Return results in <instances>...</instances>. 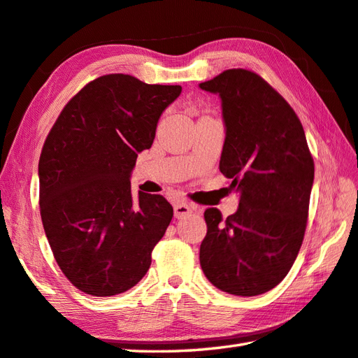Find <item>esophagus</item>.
<instances>
[{
	"label": "esophagus",
	"mask_w": 358,
	"mask_h": 358,
	"mask_svg": "<svg viewBox=\"0 0 358 358\" xmlns=\"http://www.w3.org/2000/svg\"><path fill=\"white\" fill-rule=\"evenodd\" d=\"M194 209L195 208L191 205V203H177V205L173 206V213L177 219H181V217H186L191 213H194Z\"/></svg>",
	"instance_id": "obj_1"
}]
</instances>
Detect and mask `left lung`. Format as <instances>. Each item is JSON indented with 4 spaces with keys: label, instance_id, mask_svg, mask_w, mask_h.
Masks as SVG:
<instances>
[{
    "label": "left lung",
    "instance_id": "1",
    "mask_svg": "<svg viewBox=\"0 0 358 358\" xmlns=\"http://www.w3.org/2000/svg\"><path fill=\"white\" fill-rule=\"evenodd\" d=\"M199 87L222 101L219 169L239 194L227 220L217 208L205 211L201 270L222 292L261 295L287 276L303 243L313 158L296 113L261 76L227 69Z\"/></svg>",
    "mask_w": 358,
    "mask_h": 358
}]
</instances>
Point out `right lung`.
Returning <instances> with one entry per match:
<instances>
[{
    "instance_id": "obj_1",
    "label": "right lung",
    "mask_w": 358,
    "mask_h": 358,
    "mask_svg": "<svg viewBox=\"0 0 358 358\" xmlns=\"http://www.w3.org/2000/svg\"><path fill=\"white\" fill-rule=\"evenodd\" d=\"M180 93V85H149L129 74L97 77L49 131L38 161L41 222L63 275L87 295L136 285L169 227L171 203L133 195L130 177Z\"/></svg>"
}]
</instances>
